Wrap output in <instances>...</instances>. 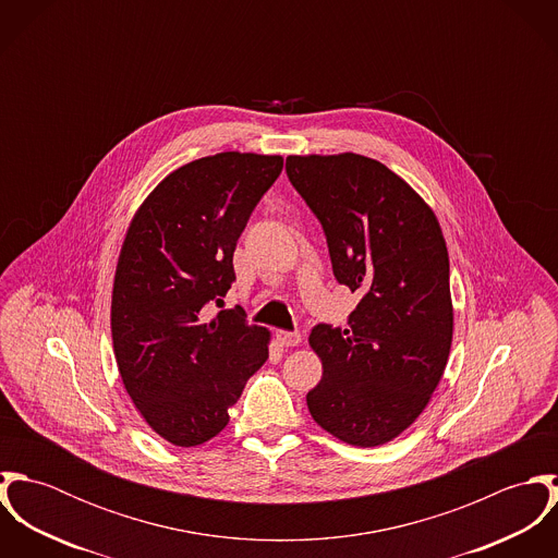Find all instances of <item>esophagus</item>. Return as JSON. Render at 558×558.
<instances>
[{
    "label": "esophagus",
    "instance_id": "34e87169",
    "mask_svg": "<svg viewBox=\"0 0 558 558\" xmlns=\"http://www.w3.org/2000/svg\"><path fill=\"white\" fill-rule=\"evenodd\" d=\"M277 339H279V343L281 345H286V348H294V345H299L301 341H303V335L301 332H292V330H279L277 332Z\"/></svg>",
    "mask_w": 558,
    "mask_h": 558
}]
</instances>
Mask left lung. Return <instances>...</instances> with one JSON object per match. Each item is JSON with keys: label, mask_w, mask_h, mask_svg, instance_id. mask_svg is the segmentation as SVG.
<instances>
[{"label": "left lung", "mask_w": 558, "mask_h": 558, "mask_svg": "<svg viewBox=\"0 0 558 558\" xmlns=\"http://www.w3.org/2000/svg\"><path fill=\"white\" fill-rule=\"evenodd\" d=\"M292 186L318 217L332 275L361 296L348 328L314 326L319 427L378 447L423 412L453 339L449 253L432 208L387 165L361 155L288 157Z\"/></svg>", "instance_id": "left-lung-1"}]
</instances>
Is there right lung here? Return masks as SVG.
Segmentation results:
<instances>
[{
    "label": "right lung",
    "instance_id": "1",
    "mask_svg": "<svg viewBox=\"0 0 558 558\" xmlns=\"http://www.w3.org/2000/svg\"><path fill=\"white\" fill-rule=\"evenodd\" d=\"M283 169L281 157L221 153L171 171L131 221L120 251L111 337L126 393L175 447H195L230 421L266 363L270 332L223 307L234 248Z\"/></svg>",
    "mask_w": 558,
    "mask_h": 558
}]
</instances>
